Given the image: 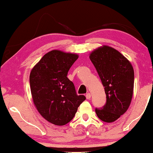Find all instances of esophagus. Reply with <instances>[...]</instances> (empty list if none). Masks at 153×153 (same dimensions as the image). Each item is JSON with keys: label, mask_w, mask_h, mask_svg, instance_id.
I'll list each match as a JSON object with an SVG mask.
<instances>
[{"label": "esophagus", "mask_w": 153, "mask_h": 153, "mask_svg": "<svg viewBox=\"0 0 153 153\" xmlns=\"http://www.w3.org/2000/svg\"><path fill=\"white\" fill-rule=\"evenodd\" d=\"M85 97H86L87 99H90L91 97V94H89V93H88V94L85 95Z\"/></svg>", "instance_id": "34e87169"}]
</instances>
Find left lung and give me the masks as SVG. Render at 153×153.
Segmentation results:
<instances>
[{
	"label": "left lung",
	"instance_id": "left-lung-1",
	"mask_svg": "<svg viewBox=\"0 0 153 153\" xmlns=\"http://www.w3.org/2000/svg\"><path fill=\"white\" fill-rule=\"evenodd\" d=\"M91 61L104 87L106 103L96 108L103 122H115L130 106L134 90V69L131 62L119 51L103 45L90 54Z\"/></svg>",
	"mask_w": 153,
	"mask_h": 153
}]
</instances>
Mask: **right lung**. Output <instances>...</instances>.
Listing matches in <instances>:
<instances>
[{
  "instance_id": "obj_1",
  "label": "right lung",
  "mask_w": 153,
  "mask_h": 153,
  "mask_svg": "<svg viewBox=\"0 0 153 153\" xmlns=\"http://www.w3.org/2000/svg\"><path fill=\"white\" fill-rule=\"evenodd\" d=\"M78 58L77 54L52 50L35 65L29 75L32 99L39 113L49 122L62 126L73 119L85 100L78 96L67 75Z\"/></svg>"
}]
</instances>
